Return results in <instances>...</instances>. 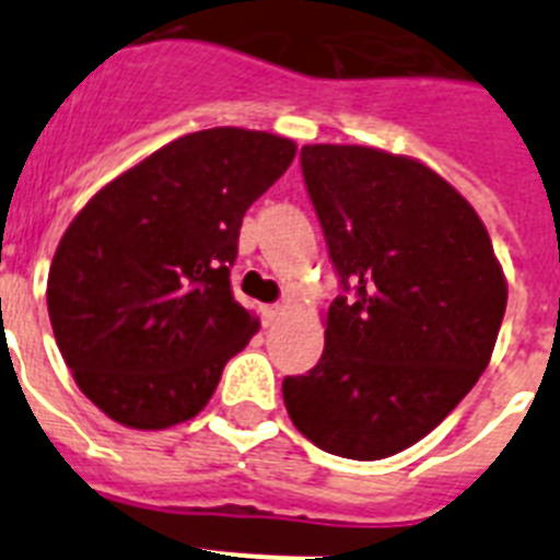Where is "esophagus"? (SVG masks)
<instances>
[{"mask_svg": "<svg viewBox=\"0 0 560 560\" xmlns=\"http://www.w3.org/2000/svg\"><path fill=\"white\" fill-rule=\"evenodd\" d=\"M260 316H264V325H266V328H269V325H275L277 319L283 316V305H264Z\"/></svg>", "mask_w": 560, "mask_h": 560, "instance_id": "obj_1", "label": "esophagus"}]
</instances>
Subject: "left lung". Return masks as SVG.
<instances>
[{
	"instance_id": "obj_1",
	"label": "left lung",
	"mask_w": 560,
	"mask_h": 560,
	"mask_svg": "<svg viewBox=\"0 0 560 560\" xmlns=\"http://www.w3.org/2000/svg\"><path fill=\"white\" fill-rule=\"evenodd\" d=\"M300 165L341 294L323 359L283 378L285 409L323 452L389 457L471 393L508 283L474 207L427 165L364 145H305Z\"/></svg>"
}]
</instances>
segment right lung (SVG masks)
<instances>
[{
    "label": "right lung",
    "instance_id": "right-lung-1",
    "mask_svg": "<svg viewBox=\"0 0 560 560\" xmlns=\"http://www.w3.org/2000/svg\"><path fill=\"white\" fill-rule=\"evenodd\" d=\"M294 142L207 128L103 187L63 232L47 280L58 350L112 420L167 429L207 407L257 319L232 294L246 210Z\"/></svg>",
    "mask_w": 560,
    "mask_h": 560
}]
</instances>
